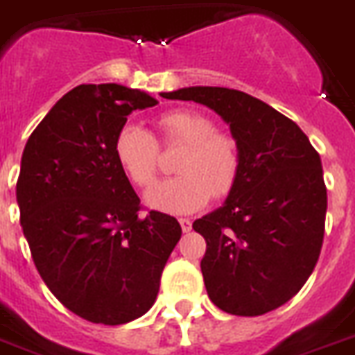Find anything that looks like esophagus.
<instances>
[{"instance_id": "obj_1", "label": "esophagus", "mask_w": 355, "mask_h": 355, "mask_svg": "<svg viewBox=\"0 0 355 355\" xmlns=\"http://www.w3.org/2000/svg\"><path fill=\"white\" fill-rule=\"evenodd\" d=\"M178 223H180V227H182L184 233H189V231H191V220L189 218H178Z\"/></svg>"}]
</instances>
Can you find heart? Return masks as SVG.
I'll use <instances>...</instances> for the list:
<instances>
[{"mask_svg":"<svg viewBox=\"0 0 355 355\" xmlns=\"http://www.w3.org/2000/svg\"><path fill=\"white\" fill-rule=\"evenodd\" d=\"M166 146L184 144L178 177L155 184L146 202L169 214L202 209L211 196H225L242 171V148L234 135L216 130V122L196 110H173L157 121ZM113 153L135 186L148 187L159 171V144L146 128L124 124L113 141Z\"/></svg>","mask_w":355,"mask_h":355,"instance_id":"heart-1","label":"heart"}]
</instances>
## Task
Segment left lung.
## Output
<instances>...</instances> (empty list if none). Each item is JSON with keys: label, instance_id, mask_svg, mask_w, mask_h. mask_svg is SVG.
Here are the masks:
<instances>
[{"label": "left lung", "instance_id": "8db88e82", "mask_svg": "<svg viewBox=\"0 0 355 355\" xmlns=\"http://www.w3.org/2000/svg\"><path fill=\"white\" fill-rule=\"evenodd\" d=\"M214 110L242 148V171L222 207L193 222L211 302L234 315L287 303L320 258L327 187L320 153L296 122L249 94L191 86L164 94Z\"/></svg>", "mask_w": 355, "mask_h": 355}]
</instances>
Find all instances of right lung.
Instances as JSON below:
<instances>
[{
	"instance_id": "1",
	"label": "right lung",
	"mask_w": 355,
	"mask_h": 355,
	"mask_svg": "<svg viewBox=\"0 0 355 355\" xmlns=\"http://www.w3.org/2000/svg\"><path fill=\"white\" fill-rule=\"evenodd\" d=\"M157 104L122 85H81L37 124L21 157L16 198L35 269L68 311L122 324L157 300L164 265L180 240L177 218L150 211L113 153L135 110Z\"/></svg>"
}]
</instances>
